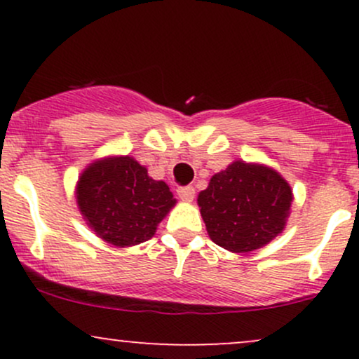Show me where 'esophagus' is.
Segmentation results:
<instances>
[{"instance_id":"1","label":"esophagus","mask_w":359,"mask_h":359,"mask_svg":"<svg viewBox=\"0 0 359 359\" xmlns=\"http://www.w3.org/2000/svg\"><path fill=\"white\" fill-rule=\"evenodd\" d=\"M177 194H179V197L184 201V203H192L194 196H196V191H194L192 185H185V187H180L179 191H177Z\"/></svg>"}]
</instances>
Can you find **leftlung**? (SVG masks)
Instances as JSON below:
<instances>
[{
    "instance_id": "1",
    "label": "left lung",
    "mask_w": 359,
    "mask_h": 359,
    "mask_svg": "<svg viewBox=\"0 0 359 359\" xmlns=\"http://www.w3.org/2000/svg\"><path fill=\"white\" fill-rule=\"evenodd\" d=\"M294 201L290 184L265 163L234 160L199 192L209 238L231 253H250L283 233Z\"/></svg>"
}]
</instances>
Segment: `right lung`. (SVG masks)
Segmentation results:
<instances>
[{"label": "right lung", "instance_id": "obj_1", "mask_svg": "<svg viewBox=\"0 0 359 359\" xmlns=\"http://www.w3.org/2000/svg\"><path fill=\"white\" fill-rule=\"evenodd\" d=\"M74 194L90 231L116 248L150 240L177 204L170 187L151 179L130 155L93 160L81 172Z\"/></svg>", "mask_w": 359, "mask_h": 359}]
</instances>
